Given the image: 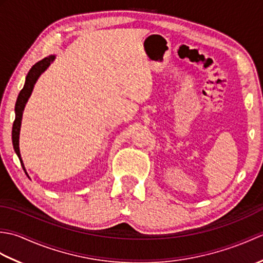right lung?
<instances>
[{
	"label": "right lung",
	"instance_id": "right-lung-1",
	"mask_svg": "<svg viewBox=\"0 0 263 263\" xmlns=\"http://www.w3.org/2000/svg\"><path fill=\"white\" fill-rule=\"evenodd\" d=\"M55 60V55H49L48 58L43 59L42 61H39L35 65H32V68L28 72V74L26 77V81H25V86L21 89V91L19 92V96L16 98V103H15V119L13 122V126H12V143H13V149L20 159V163L22 168H24L25 173L27 174V172L25 170V165L22 163L21 159V155H20V149H19V135H20V127H21V120H22V113H24L25 106L29 99L30 95L32 92L33 86H35L36 81L38 80L39 76H41L44 71H45L53 61Z\"/></svg>",
	"mask_w": 263,
	"mask_h": 263
}]
</instances>
